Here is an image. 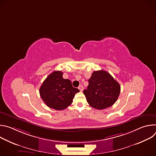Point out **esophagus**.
<instances>
[{
  "label": "esophagus",
  "instance_id": "1",
  "mask_svg": "<svg viewBox=\"0 0 156 156\" xmlns=\"http://www.w3.org/2000/svg\"><path fill=\"white\" fill-rule=\"evenodd\" d=\"M78 89H79L80 91H83V89H84V87H83V86L82 85H80V86L78 87Z\"/></svg>",
  "mask_w": 156,
  "mask_h": 156
}]
</instances>
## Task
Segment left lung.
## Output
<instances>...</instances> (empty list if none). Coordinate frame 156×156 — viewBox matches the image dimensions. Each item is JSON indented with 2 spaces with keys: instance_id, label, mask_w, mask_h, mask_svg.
I'll return each mask as SVG.
<instances>
[{
  "instance_id": "obj_1",
  "label": "left lung",
  "mask_w": 156,
  "mask_h": 156,
  "mask_svg": "<svg viewBox=\"0 0 156 156\" xmlns=\"http://www.w3.org/2000/svg\"><path fill=\"white\" fill-rule=\"evenodd\" d=\"M88 83L87 90H84L83 93L92 107L102 110L111 107L117 101L120 93V86L106 71L94 72Z\"/></svg>"
}]
</instances>
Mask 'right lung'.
<instances>
[{
  "label": "right lung",
  "mask_w": 156,
  "mask_h": 156,
  "mask_svg": "<svg viewBox=\"0 0 156 156\" xmlns=\"http://www.w3.org/2000/svg\"><path fill=\"white\" fill-rule=\"evenodd\" d=\"M61 71H54L42 83L39 94L47 106L57 110L69 107L80 90L72 86L70 80L63 78Z\"/></svg>",
  "instance_id": "add662e5"
}]
</instances>
